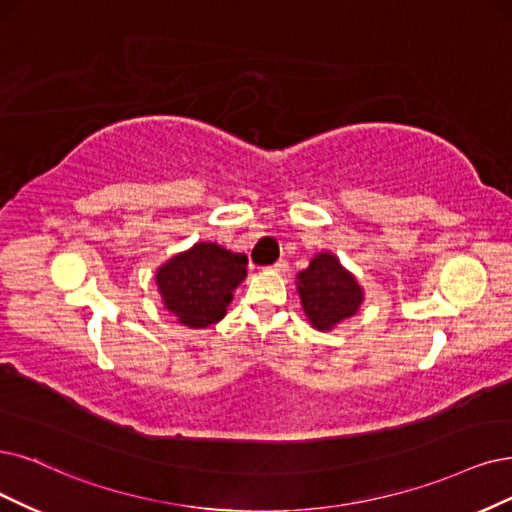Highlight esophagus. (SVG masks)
I'll return each instance as SVG.
<instances>
[{"label":"esophagus","mask_w":512,"mask_h":512,"mask_svg":"<svg viewBox=\"0 0 512 512\" xmlns=\"http://www.w3.org/2000/svg\"><path fill=\"white\" fill-rule=\"evenodd\" d=\"M287 268H289V263H287V259H278L274 266H272V270H276V272H287Z\"/></svg>","instance_id":"34e87169"}]
</instances>
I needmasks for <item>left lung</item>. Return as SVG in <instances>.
<instances>
[{
    "instance_id": "left-lung-1",
    "label": "left lung",
    "mask_w": 512,
    "mask_h": 512,
    "mask_svg": "<svg viewBox=\"0 0 512 512\" xmlns=\"http://www.w3.org/2000/svg\"><path fill=\"white\" fill-rule=\"evenodd\" d=\"M297 280L301 304L310 323L320 331L350 318L363 301V291L356 278L329 253L316 255L310 268L301 272Z\"/></svg>"
}]
</instances>
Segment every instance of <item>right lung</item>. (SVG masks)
I'll list each match as a JSON object with an SVG mask.
<instances>
[{
    "instance_id": "right-lung-1",
    "label": "right lung",
    "mask_w": 512,
    "mask_h": 512,
    "mask_svg": "<svg viewBox=\"0 0 512 512\" xmlns=\"http://www.w3.org/2000/svg\"><path fill=\"white\" fill-rule=\"evenodd\" d=\"M246 263V255L230 253L213 242L196 244L173 257L156 276L166 310L192 329L217 323L232 301V291L246 276Z\"/></svg>"
}]
</instances>
